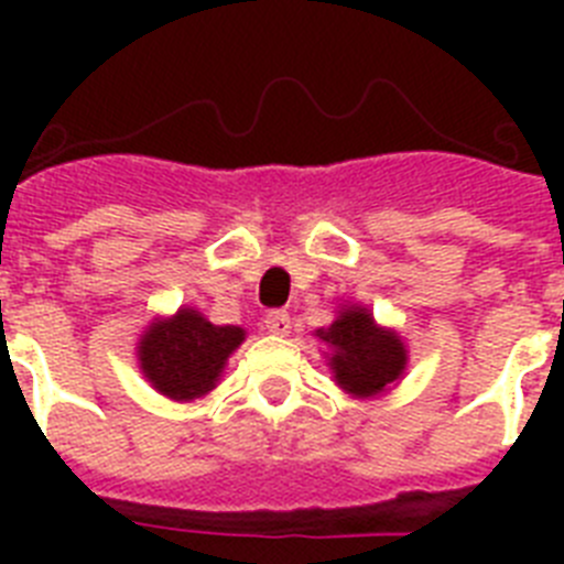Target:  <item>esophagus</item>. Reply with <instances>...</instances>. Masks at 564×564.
Returning a JSON list of instances; mask_svg holds the SVG:
<instances>
[{"mask_svg":"<svg viewBox=\"0 0 564 564\" xmlns=\"http://www.w3.org/2000/svg\"><path fill=\"white\" fill-rule=\"evenodd\" d=\"M265 330L273 336H288L291 333V316L285 311H271L265 316Z\"/></svg>","mask_w":564,"mask_h":564,"instance_id":"34e87169","label":"esophagus"}]
</instances>
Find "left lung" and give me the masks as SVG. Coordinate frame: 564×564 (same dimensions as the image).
Wrapping results in <instances>:
<instances>
[{
    "label": "left lung",
    "instance_id": "8db88e82",
    "mask_svg": "<svg viewBox=\"0 0 564 564\" xmlns=\"http://www.w3.org/2000/svg\"><path fill=\"white\" fill-rule=\"evenodd\" d=\"M316 336L330 347L333 378L350 395H378L406 370V347L401 336L378 327L367 307H341L336 322L316 330Z\"/></svg>",
    "mask_w": 564,
    "mask_h": 564
}]
</instances>
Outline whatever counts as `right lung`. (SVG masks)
<instances>
[{
	"instance_id": "add662e5",
	"label": "right lung",
	"mask_w": 564,
	"mask_h": 564,
	"mask_svg": "<svg viewBox=\"0 0 564 564\" xmlns=\"http://www.w3.org/2000/svg\"><path fill=\"white\" fill-rule=\"evenodd\" d=\"M242 338V327L212 325L203 313L181 307L172 318H158L147 327L138 341V361L161 395L194 401L217 387Z\"/></svg>"
}]
</instances>
